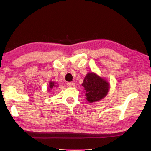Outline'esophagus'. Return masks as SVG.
I'll list each match as a JSON object with an SVG mask.
<instances>
[{
  "label": "esophagus",
  "mask_w": 151,
  "mask_h": 151,
  "mask_svg": "<svg viewBox=\"0 0 151 151\" xmlns=\"http://www.w3.org/2000/svg\"><path fill=\"white\" fill-rule=\"evenodd\" d=\"M67 85L68 86H71V87H74V86H75V83H73V82H68L67 83Z\"/></svg>",
  "instance_id": "1"
}]
</instances>
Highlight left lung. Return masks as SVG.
<instances>
[{"label": "left lung", "instance_id": "8db88e82", "mask_svg": "<svg viewBox=\"0 0 151 151\" xmlns=\"http://www.w3.org/2000/svg\"><path fill=\"white\" fill-rule=\"evenodd\" d=\"M82 85L85 91L86 100L89 103L99 101L105 97L109 91V84L105 79L94 73H88Z\"/></svg>", "mask_w": 151, "mask_h": 151}]
</instances>
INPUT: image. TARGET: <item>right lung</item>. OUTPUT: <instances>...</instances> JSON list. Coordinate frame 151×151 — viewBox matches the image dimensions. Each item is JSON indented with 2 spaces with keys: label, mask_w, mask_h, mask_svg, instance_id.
I'll use <instances>...</instances> for the list:
<instances>
[{
  "label": "right lung",
  "mask_w": 151,
  "mask_h": 151,
  "mask_svg": "<svg viewBox=\"0 0 151 151\" xmlns=\"http://www.w3.org/2000/svg\"><path fill=\"white\" fill-rule=\"evenodd\" d=\"M57 86H58L57 85V83H55V82L50 81L49 82V86H48V87H49V89H48V90H49V91H50V89H52V88H55V87H57Z\"/></svg>",
  "instance_id": "right-lung-1"
}]
</instances>
